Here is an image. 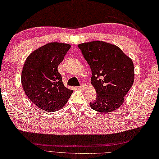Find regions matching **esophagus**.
I'll return each instance as SVG.
<instances>
[{"label": "esophagus", "instance_id": "34e87169", "mask_svg": "<svg viewBox=\"0 0 159 159\" xmlns=\"http://www.w3.org/2000/svg\"><path fill=\"white\" fill-rule=\"evenodd\" d=\"M79 89H80V90H85V89H86V86L85 85V84H82V85H81V86L79 87Z\"/></svg>", "mask_w": 159, "mask_h": 159}]
</instances>
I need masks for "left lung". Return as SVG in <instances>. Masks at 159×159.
Listing matches in <instances>:
<instances>
[{"instance_id":"obj_1","label":"left lung","mask_w":159,"mask_h":159,"mask_svg":"<svg viewBox=\"0 0 159 159\" xmlns=\"http://www.w3.org/2000/svg\"><path fill=\"white\" fill-rule=\"evenodd\" d=\"M78 47L91 69V84L97 93L90 108L102 113L115 111L124 102L133 84V61L120 48L103 41L84 43Z\"/></svg>"}]
</instances>
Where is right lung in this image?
Returning <instances> with one entry per match:
<instances>
[{
	"label": "right lung",
	"instance_id": "obj_1",
	"mask_svg": "<svg viewBox=\"0 0 159 159\" xmlns=\"http://www.w3.org/2000/svg\"><path fill=\"white\" fill-rule=\"evenodd\" d=\"M70 47L50 43L38 48L26 59L21 74L22 89L30 101L44 111L62 108L73 93L64 86L57 70Z\"/></svg>",
	"mask_w": 159,
	"mask_h": 159
}]
</instances>
